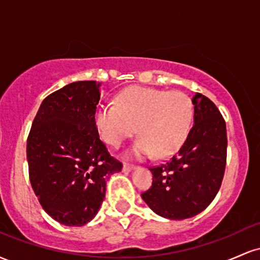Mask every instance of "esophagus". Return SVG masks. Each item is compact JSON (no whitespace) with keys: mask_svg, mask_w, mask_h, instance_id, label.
<instances>
[{"mask_svg":"<svg viewBox=\"0 0 260 260\" xmlns=\"http://www.w3.org/2000/svg\"><path fill=\"white\" fill-rule=\"evenodd\" d=\"M134 169H136V166L132 165V164H123V171H132Z\"/></svg>","mask_w":260,"mask_h":260,"instance_id":"1","label":"esophagus"}]
</instances>
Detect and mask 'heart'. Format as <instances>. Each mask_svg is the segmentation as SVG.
<instances>
[{"label":"heart","instance_id":"1","mask_svg":"<svg viewBox=\"0 0 260 260\" xmlns=\"http://www.w3.org/2000/svg\"><path fill=\"white\" fill-rule=\"evenodd\" d=\"M95 124L109 145L118 148L134 132L140 134L133 147L138 157L172 155L183 144L193 118L189 96L178 90L129 86L120 92L117 105H101Z\"/></svg>","mask_w":260,"mask_h":260}]
</instances>
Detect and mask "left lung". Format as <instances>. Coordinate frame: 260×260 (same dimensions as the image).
Wrapping results in <instances>:
<instances>
[{
	"label": "left lung",
	"instance_id": "obj_1",
	"mask_svg": "<svg viewBox=\"0 0 260 260\" xmlns=\"http://www.w3.org/2000/svg\"><path fill=\"white\" fill-rule=\"evenodd\" d=\"M194 123L178 151L153 166V183L142 198L157 215L188 219L213 202L221 187L228 156L226 123L215 104L201 92L192 96Z\"/></svg>",
	"mask_w": 260,
	"mask_h": 260
}]
</instances>
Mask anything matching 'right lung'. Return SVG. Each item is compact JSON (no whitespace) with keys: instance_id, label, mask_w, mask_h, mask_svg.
Instances as JSON below:
<instances>
[{"instance_id":"right-lung-1","label":"right lung","mask_w":260,"mask_h":260,"mask_svg":"<svg viewBox=\"0 0 260 260\" xmlns=\"http://www.w3.org/2000/svg\"><path fill=\"white\" fill-rule=\"evenodd\" d=\"M100 83L74 82L41 103L28 140L29 180L41 207L66 226H83L96 215L106 181L122 164L99 138L95 111Z\"/></svg>"}]
</instances>
